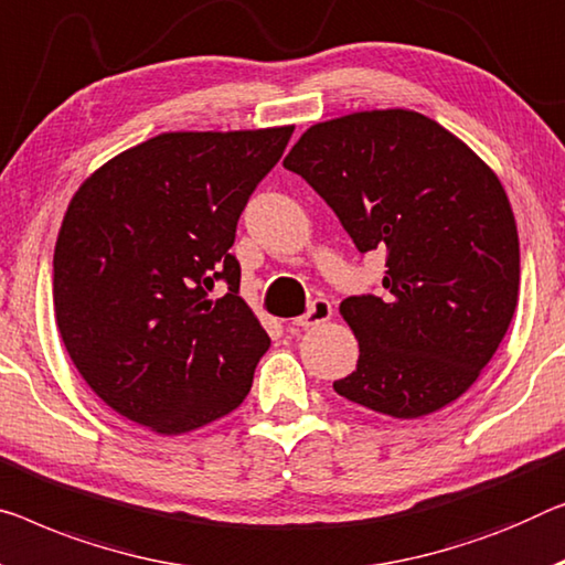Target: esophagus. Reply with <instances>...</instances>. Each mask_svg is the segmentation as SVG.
I'll return each instance as SVG.
<instances>
[{"mask_svg": "<svg viewBox=\"0 0 565 565\" xmlns=\"http://www.w3.org/2000/svg\"><path fill=\"white\" fill-rule=\"evenodd\" d=\"M332 317V305L327 299H315L311 301V307L307 315H301L299 319H294V327H299V330H309V327H317L327 322V319Z\"/></svg>", "mask_w": 565, "mask_h": 565, "instance_id": "34e87169", "label": "esophagus"}]
</instances>
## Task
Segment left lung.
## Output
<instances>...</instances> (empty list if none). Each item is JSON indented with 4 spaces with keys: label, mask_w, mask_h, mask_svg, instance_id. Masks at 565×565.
<instances>
[{
    "label": "left lung",
    "mask_w": 565,
    "mask_h": 565,
    "mask_svg": "<svg viewBox=\"0 0 565 565\" xmlns=\"http://www.w3.org/2000/svg\"><path fill=\"white\" fill-rule=\"evenodd\" d=\"M284 167L334 210L360 254L385 250V297L340 305L360 358L334 391L393 418L457 401L518 307V225L498 174L408 108L309 126Z\"/></svg>",
    "instance_id": "obj_1"
}]
</instances>
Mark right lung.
I'll return each mask as SVG.
<instances>
[{"instance_id":"1","label":"right lung","mask_w":565,"mask_h":565,"mask_svg":"<svg viewBox=\"0 0 565 565\" xmlns=\"http://www.w3.org/2000/svg\"><path fill=\"white\" fill-rule=\"evenodd\" d=\"M294 126L167 131L88 177L53 256L63 344L106 406L162 436L228 416L268 334L238 297L235 225ZM217 282L230 286L210 300Z\"/></svg>"}]
</instances>
